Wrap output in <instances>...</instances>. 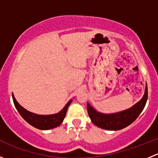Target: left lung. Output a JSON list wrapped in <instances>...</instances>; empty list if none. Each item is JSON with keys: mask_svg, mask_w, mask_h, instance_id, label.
<instances>
[{"mask_svg": "<svg viewBox=\"0 0 158 158\" xmlns=\"http://www.w3.org/2000/svg\"><path fill=\"white\" fill-rule=\"evenodd\" d=\"M148 100V85L145 92L137 103L127 110L115 113L106 114L98 112L89 103H87V109L90 118L94 125L107 130H119L130 126L136 119L143 110Z\"/></svg>", "mask_w": 158, "mask_h": 158, "instance_id": "8db88e82", "label": "left lung"}]
</instances>
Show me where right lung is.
Returning a JSON list of instances; mask_svg holds the SVG:
<instances>
[{
    "mask_svg": "<svg viewBox=\"0 0 158 158\" xmlns=\"http://www.w3.org/2000/svg\"><path fill=\"white\" fill-rule=\"evenodd\" d=\"M13 102L18 112H19L22 118L28 123L32 127L42 130H48L57 127L60 125L65 118L67 109L73 100H70L66 104L64 109L58 113L52 114V115H38L33 112L26 110L25 108L19 105V103L16 101L14 94H12Z\"/></svg>",
    "mask_w": 158,
    "mask_h": 158,
    "instance_id": "obj_1",
    "label": "right lung"
}]
</instances>
